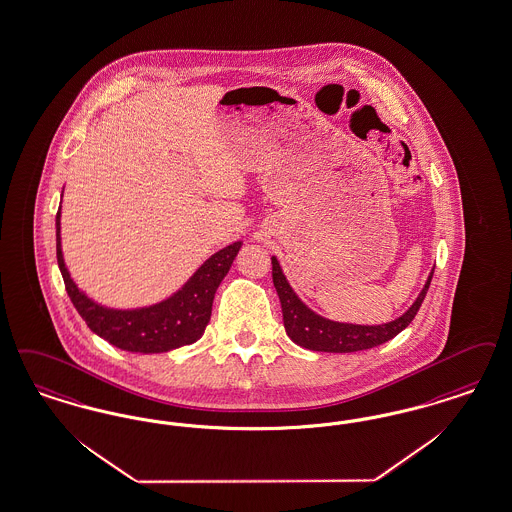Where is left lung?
<instances>
[{
  "label": "left lung",
  "instance_id": "left-lung-1",
  "mask_svg": "<svg viewBox=\"0 0 512 512\" xmlns=\"http://www.w3.org/2000/svg\"><path fill=\"white\" fill-rule=\"evenodd\" d=\"M434 270L430 272L429 280L419 293L417 301L394 322L381 324V326H356V324H341L331 322L318 314H314L307 305L301 303V299L293 293V289L287 284L286 276L280 268L276 257H272V282L278 291L282 314H284V328L293 343L308 350L318 352H356V350H368L379 347L383 343L396 337L402 329L408 328L411 320L415 318L417 310L421 307Z\"/></svg>",
  "mask_w": 512,
  "mask_h": 512
}]
</instances>
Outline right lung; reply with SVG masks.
Returning a JSON list of instances; mask_svg holds the SVG:
<instances>
[{"label":"right lung","mask_w":512,"mask_h":512,"mask_svg":"<svg viewBox=\"0 0 512 512\" xmlns=\"http://www.w3.org/2000/svg\"><path fill=\"white\" fill-rule=\"evenodd\" d=\"M240 247L242 242H234L211 255L173 297L162 303L135 310H114L93 303L70 278L62 259L61 211L57 213V261L72 305L87 328L110 345L129 352H167L196 343L209 324L215 291Z\"/></svg>","instance_id":"1"}]
</instances>
